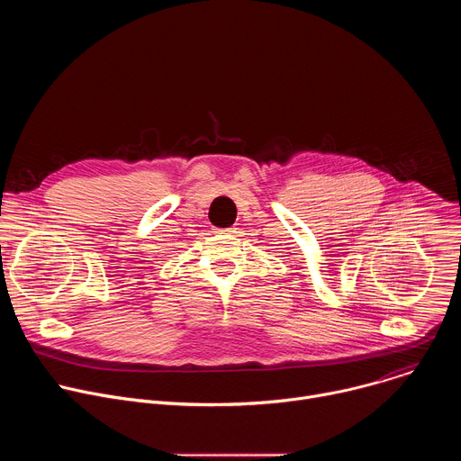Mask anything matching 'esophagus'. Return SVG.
I'll list each match as a JSON object with an SVG mask.
<instances>
[{"instance_id": "obj_1", "label": "esophagus", "mask_w": 461, "mask_h": 461, "mask_svg": "<svg viewBox=\"0 0 461 461\" xmlns=\"http://www.w3.org/2000/svg\"><path fill=\"white\" fill-rule=\"evenodd\" d=\"M217 235H233L235 228H215Z\"/></svg>"}]
</instances>
